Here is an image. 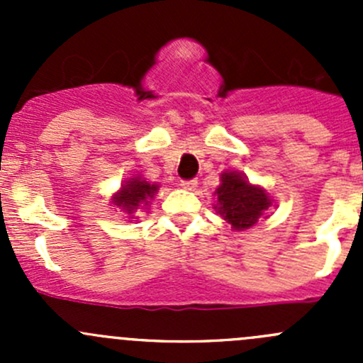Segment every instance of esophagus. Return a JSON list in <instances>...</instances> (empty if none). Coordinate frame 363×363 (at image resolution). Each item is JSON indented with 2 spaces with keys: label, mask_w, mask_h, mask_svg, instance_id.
Returning a JSON list of instances; mask_svg holds the SVG:
<instances>
[{
  "label": "esophagus",
  "mask_w": 363,
  "mask_h": 363,
  "mask_svg": "<svg viewBox=\"0 0 363 363\" xmlns=\"http://www.w3.org/2000/svg\"><path fill=\"white\" fill-rule=\"evenodd\" d=\"M196 186H199V181H195V179H182L181 181V188L188 189V191L196 189Z\"/></svg>",
  "instance_id": "obj_1"
}]
</instances>
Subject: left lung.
Here are the masks:
<instances>
[{
    "instance_id": "1",
    "label": "left lung",
    "mask_w": 363,
    "mask_h": 363,
    "mask_svg": "<svg viewBox=\"0 0 363 363\" xmlns=\"http://www.w3.org/2000/svg\"><path fill=\"white\" fill-rule=\"evenodd\" d=\"M218 193V212L233 230H247L258 223L262 214L272 205L269 195L258 186H251L246 179L235 172L221 175Z\"/></svg>"
}]
</instances>
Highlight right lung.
<instances>
[{
	"label": "right lung",
	"mask_w": 363,
	"mask_h": 363,
	"mask_svg": "<svg viewBox=\"0 0 363 363\" xmlns=\"http://www.w3.org/2000/svg\"><path fill=\"white\" fill-rule=\"evenodd\" d=\"M158 184H149L142 179H131L121 188V191L113 196V203L126 211L128 214H133L135 208L140 203H147V199H152L158 191Z\"/></svg>",
	"instance_id": "obj_1"
}]
</instances>
